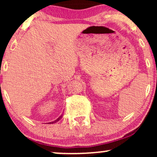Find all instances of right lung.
Listing matches in <instances>:
<instances>
[{"instance_id": "obj_1", "label": "right lung", "mask_w": 157, "mask_h": 157, "mask_svg": "<svg viewBox=\"0 0 157 157\" xmlns=\"http://www.w3.org/2000/svg\"><path fill=\"white\" fill-rule=\"evenodd\" d=\"M62 117H63V115H61V116L60 117H58V118H57V120H55V121H54V122H49V123H50V124H52V123H55V122H57V121H59V120H60V119H61V118H62Z\"/></svg>"}]
</instances>
